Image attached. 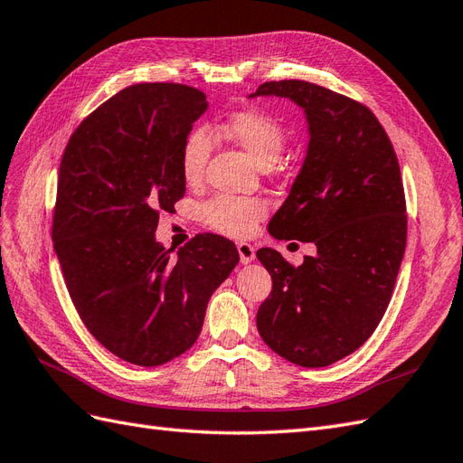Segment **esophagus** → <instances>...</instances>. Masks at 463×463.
Returning a JSON list of instances; mask_svg holds the SVG:
<instances>
[{
	"label": "esophagus",
	"instance_id": "esophagus-1",
	"mask_svg": "<svg viewBox=\"0 0 463 463\" xmlns=\"http://www.w3.org/2000/svg\"><path fill=\"white\" fill-rule=\"evenodd\" d=\"M236 248H239V254H241V262L242 264H250L252 260L256 258V248L252 244L239 242V244H236Z\"/></svg>",
	"mask_w": 463,
	"mask_h": 463
}]
</instances>
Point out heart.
<instances>
[{"label":"heart","mask_w":463,"mask_h":463,"mask_svg":"<svg viewBox=\"0 0 463 463\" xmlns=\"http://www.w3.org/2000/svg\"><path fill=\"white\" fill-rule=\"evenodd\" d=\"M222 133L232 138L260 168H269L286 146V130L274 115L262 109H241L231 113L221 125ZM211 156V138L205 128L189 130L184 138L180 165L187 182H195L205 170ZM266 215V203L260 199L219 195L201 209V217L222 234L246 236Z\"/></svg>","instance_id":"obj_1"}]
</instances>
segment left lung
<instances>
[{
  "mask_svg": "<svg viewBox=\"0 0 463 463\" xmlns=\"http://www.w3.org/2000/svg\"><path fill=\"white\" fill-rule=\"evenodd\" d=\"M288 98L305 111L309 145L269 221L279 241L317 246L299 268L256 256L271 276L256 315L266 345L303 367L358 350L387 309L407 244V207L393 145L365 105L311 81H266L250 98Z\"/></svg>",
  "mask_w": 463,
  "mask_h": 463,
  "instance_id": "obj_1",
  "label": "left lung"
}]
</instances>
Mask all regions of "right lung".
Masks as SVG:
<instances>
[{
	"instance_id": "add662e5",
	"label": "right lung",
	"mask_w": 463,
	"mask_h": 463,
	"mask_svg": "<svg viewBox=\"0 0 463 463\" xmlns=\"http://www.w3.org/2000/svg\"><path fill=\"white\" fill-rule=\"evenodd\" d=\"M207 108L189 86H128L81 121L61 162L52 241L70 298L99 345L135 365L192 348L241 260L217 234H197L175 258L154 234L185 194L182 145Z\"/></svg>"
}]
</instances>
